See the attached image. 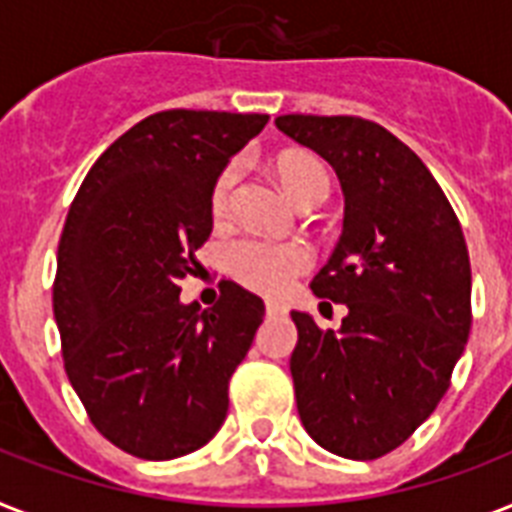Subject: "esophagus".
Wrapping results in <instances>:
<instances>
[{"mask_svg": "<svg viewBox=\"0 0 512 512\" xmlns=\"http://www.w3.org/2000/svg\"><path fill=\"white\" fill-rule=\"evenodd\" d=\"M265 313H268V315H284L286 305H284V302H278V299H265Z\"/></svg>", "mask_w": 512, "mask_h": 512, "instance_id": "esophagus-1", "label": "esophagus"}]
</instances>
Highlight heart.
Masks as SVG:
<instances>
[{"label":"heart","instance_id":"1","mask_svg":"<svg viewBox=\"0 0 512 512\" xmlns=\"http://www.w3.org/2000/svg\"><path fill=\"white\" fill-rule=\"evenodd\" d=\"M276 170L284 189L289 191V197L299 205L315 202V199L323 202L328 197L331 181H328L326 168L313 157L286 152V155L278 157ZM239 176H242L239 162H231L215 178L213 194H210V210H213L215 220L228 218V213H231ZM310 265H313V252L305 244L297 242H270V239H260V236H242L226 249L228 273L252 292H286L294 284V278L310 270Z\"/></svg>","mask_w":512,"mask_h":512}]
</instances>
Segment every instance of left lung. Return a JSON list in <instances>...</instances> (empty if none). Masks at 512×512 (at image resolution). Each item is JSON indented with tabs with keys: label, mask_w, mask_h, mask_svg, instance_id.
<instances>
[{
	"label": "left lung",
	"mask_w": 512,
	"mask_h": 512,
	"mask_svg": "<svg viewBox=\"0 0 512 512\" xmlns=\"http://www.w3.org/2000/svg\"><path fill=\"white\" fill-rule=\"evenodd\" d=\"M281 134L336 170L344 231L310 289L347 305L339 331L292 313L302 426L339 458L397 450L436 410L471 334L463 228L413 149L352 115H281ZM328 305V302H323Z\"/></svg>",
	"instance_id": "obj_1"
}]
</instances>
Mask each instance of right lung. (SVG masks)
I'll list each match as a JSON object with an SVG mask.
<instances>
[{
    "label": "right lung",
    "instance_id": "1",
    "mask_svg": "<svg viewBox=\"0 0 512 512\" xmlns=\"http://www.w3.org/2000/svg\"><path fill=\"white\" fill-rule=\"evenodd\" d=\"M268 115L165 110L99 155L68 210L52 286L70 384L107 442L141 460L205 447L265 305L220 281L213 307L181 302L213 231L215 178Z\"/></svg>",
    "mask_w": 512,
    "mask_h": 512
}]
</instances>
